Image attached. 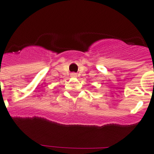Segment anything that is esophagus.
Wrapping results in <instances>:
<instances>
[{
    "label": "esophagus",
    "mask_w": 154,
    "mask_h": 154,
    "mask_svg": "<svg viewBox=\"0 0 154 154\" xmlns=\"http://www.w3.org/2000/svg\"><path fill=\"white\" fill-rule=\"evenodd\" d=\"M76 73H72V77H76Z\"/></svg>",
    "instance_id": "34e87169"
}]
</instances>
